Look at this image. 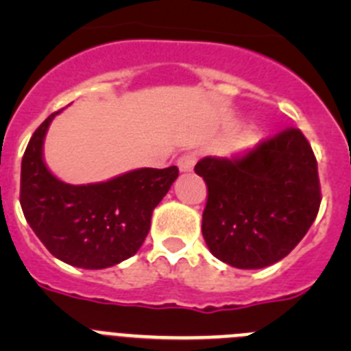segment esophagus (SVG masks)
I'll return each instance as SVG.
<instances>
[{
	"label": "esophagus",
	"mask_w": 351,
	"mask_h": 351,
	"mask_svg": "<svg viewBox=\"0 0 351 351\" xmlns=\"http://www.w3.org/2000/svg\"><path fill=\"white\" fill-rule=\"evenodd\" d=\"M198 160V154L197 153H184L179 156L178 160V167L181 172H190V170H193L195 163H197Z\"/></svg>",
	"instance_id": "obj_1"
}]
</instances>
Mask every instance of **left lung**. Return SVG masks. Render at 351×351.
<instances>
[{"instance_id": "obj_1", "label": "left lung", "mask_w": 351, "mask_h": 351, "mask_svg": "<svg viewBox=\"0 0 351 351\" xmlns=\"http://www.w3.org/2000/svg\"><path fill=\"white\" fill-rule=\"evenodd\" d=\"M195 172L207 184L206 244L232 267L280 262L308 234L320 209L315 153L297 128L232 158H202Z\"/></svg>"}]
</instances>
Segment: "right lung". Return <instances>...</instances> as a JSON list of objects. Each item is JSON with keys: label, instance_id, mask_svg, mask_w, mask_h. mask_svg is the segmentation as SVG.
<instances>
[{"label": "right lung", "instance_id": "1", "mask_svg": "<svg viewBox=\"0 0 351 351\" xmlns=\"http://www.w3.org/2000/svg\"><path fill=\"white\" fill-rule=\"evenodd\" d=\"M51 114L33 133L21 165V207L43 246L80 269H107L141 250L151 216L178 179V167L137 169L93 184L60 181L43 161Z\"/></svg>", "mask_w": 351, "mask_h": 351}]
</instances>
